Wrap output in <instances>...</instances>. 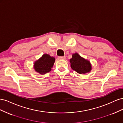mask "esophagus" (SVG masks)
<instances>
[{"label":"esophagus","mask_w":123,"mask_h":123,"mask_svg":"<svg viewBox=\"0 0 123 123\" xmlns=\"http://www.w3.org/2000/svg\"><path fill=\"white\" fill-rule=\"evenodd\" d=\"M66 57L65 56H59L58 57V59H65Z\"/></svg>","instance_id":"1"}]
</instances>
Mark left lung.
I'll return each mask as SVG.
<instances>
[{
	"label": "left lung",
	"instance_id": "8db88e82",
	"mask_svg": "<svg viewBox=\"0 0 123 123\" xmlns=\"http://www.w3.org/2000/svg\"><path fill=\"white\" fill-rule=\"evenodd\" d=\"M70 66L73 70L79 74H86L92 70L90 62L80 56L77 53H73L69 61Z\"/></svg>",
	"mask_w": 123,
	"mask_h": 123
}]
</instances>
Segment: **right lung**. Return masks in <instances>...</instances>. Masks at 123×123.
<instances>
[{"mask_svg":"<svg viewBox=\"0 0 123 123\" xmlns=\"http://www.w3.org/2000/svg\"><path fill=\"white\" fill-rule=\"evenodd\" d=\"M55 58L49 54H44L34 63V69L36 72L42 75L49 72L52 68Z\"/></svg>","mask_w":123,"mask_h":123,"instance_id":"add662e5","label":"right lung"}]
</instances>
